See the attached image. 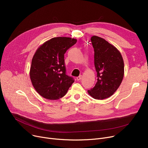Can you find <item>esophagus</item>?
<instances>
[{
    "label": "esophagus",
    "mask_w": 148,
    "mask_h": 148,
    "mask_svg": "<svg viewBox=\"0 0 148 148\" xmlns=\"http://www.w3.org/2000/svg\"><path fill=\"white\" fill-rule=\"evenodd\" d=\"M82 75H79V77H77V80H80L82 79Z\"/></svg>",
    "instance_id": "esophagus-1"
}]
</instances>
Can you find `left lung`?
<instances>
[{"label":"left lung","mask_w":148,"mask_h":148,"mask_svg":"<svg viewBox=\"0 0 148 148\" xmlns=\"http://www.w3.org/2000/svg\"><path fill=\"white\" fill-rule=\"evenodd\" d=\"M90 40L97 82L88 92L95 99H104L112 96L120 86L124 74L123 60L119 50L104 39L92 36Z\"/></svg>","instance_id":"8db88e82"}]
</instances>
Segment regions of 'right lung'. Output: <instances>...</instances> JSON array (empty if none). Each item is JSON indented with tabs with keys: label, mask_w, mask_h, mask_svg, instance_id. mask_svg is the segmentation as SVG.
<instances>
[{
	"label": "right lung",
	"mask_w": 148,
	"mask_h": 148,
	"mask_svg": "<svg viewBox=\"0 0 148 148\" xmlns=\"http://www.w3.org/2000/svg\"><path fill=\"white\" fill-rule=\"evenodd\" d=\"M77 40L56 37L46 41L35 52L30 70L31 82L36 92L48 99L63 97L74 82L66 75L64 54Z\"/></svg>",
	"instance_id": "right-lung-1"
}]
</instances>
